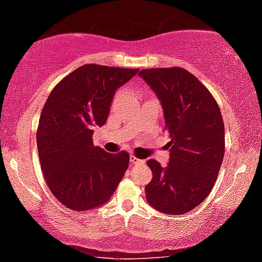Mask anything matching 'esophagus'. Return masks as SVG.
Returning a JSON list of instances; mask_svg holds the SVG:
<instances>
[{
	"instance_id": "1",
	"label": "esophagus",
	"mask_w": 262,
	"mask_h": 262,
	"mask_svg": "<svg viewBox=\"0 0 262 262\" xmlns=\"http://www.w3.org/2000/svg\"><path fill=\"white\" fill-rule=\"evenodd\" d=\"M130 162L133 163V165H143V163H144L143 160L138 159V157H135L134 155L130 156Z\"/></svg>"
}]
</instances>
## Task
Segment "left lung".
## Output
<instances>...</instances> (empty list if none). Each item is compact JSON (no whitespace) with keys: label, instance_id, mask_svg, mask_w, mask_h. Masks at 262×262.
<instances>
[{"label":"left lung","instance_id":"1","mask_svg":"<svg viewBox=\"0 0 262 262\" xmlns=\"http://www.w3.org/2000/svg\"><path fill=\"white\" fill-rule=\"evenodd\" d=\"M139 75L161 101L169 162L149 160L146 200L167 215L195 209L212 190L225 156V124L207 88L181 67L143 69Z\"/></svg>","mask_w":262,"mask_h":262}]
</instances>
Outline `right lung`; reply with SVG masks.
<instances>
[{
    "mask_svg": "<svg viewBox=\"0 0 262 262\" xmlns=\"http://www.w3.org/2000/svg\"><path fill=\"white\" fill-rule=\"evenodd\" d=\"M139 69L84 64L53 88L36 132L43 178L69 210L86 211L108 201L129 165V154L94 146V127L103 125L116 90Z\"/></svg>",
    "mask_w": 262,
    "mask_h": 262,
    "instance_id": "add662e5",
    "label": "right lung"
}]
</instances>
